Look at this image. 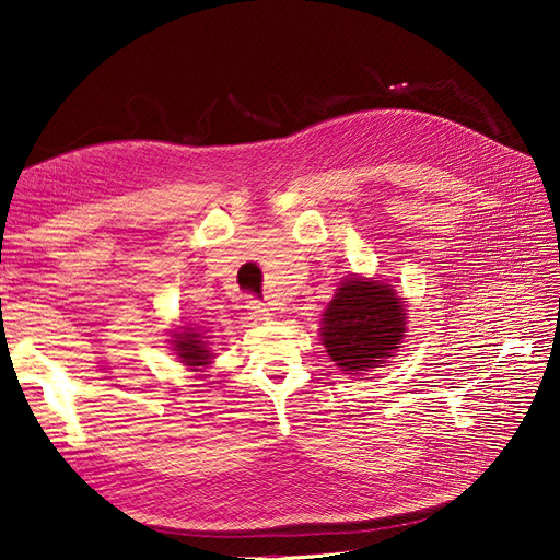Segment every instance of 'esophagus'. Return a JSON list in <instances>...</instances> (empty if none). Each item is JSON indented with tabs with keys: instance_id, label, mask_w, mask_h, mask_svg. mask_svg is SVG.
Listing matches in <instances>:
<instances>
[{
	"instance_id": "34e87169",
	"label": "esophagus",
	"mask_w": 560,
	"mask_h": 560,
	"mask_svg": "<svg viewBox=\"0 0 560 560\" xmlns=\"http://www.w3.org/2000/svg\"><path fill=\"white\" fill-rule=\"evenodd\" d=\"M247 311H249L252 319H259V322H266V319H270V315H273V313L266 308V303H261L257 299H249L247 301Z\"/></svg>"
}]
</instances>
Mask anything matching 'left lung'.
<instances>
[{
    "label": "left lung",
    "instance_id": "left-lung-1",
    "mask_svg": "<svg viewBox=\"0 0 560 560\" xmlns=\"http://www.w3.org/2000/svg\"><path fill=\"white\" fill-rule=\"evenodd\" d=\"M331 362L341 371H371L401 348L404 301L383 280L352 276L338 287L319 327Z\"/></svg>",
    "mask_w": 560,
    "mask_h": 560
}]
</instances>
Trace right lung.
<instances>
[{"label":"right lung","instance_id":"right-lung-1","mask_svg":"<svg viewBox=\"0 0 560 560\" xmlns=\"http://www.w3.org/2000/svg\"><path fill=\"white\" fill-rule=\"evenodd\" d=\"M171 336H173V341H171L173 350L182 364H186L194 371H200V366L210 364L212 352L206 341V338H210V336H202V329L182 327V331H173Z\"/></svg>","mask_w":560,"mask_h":560}]
</instances>
